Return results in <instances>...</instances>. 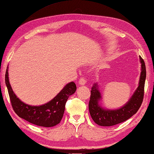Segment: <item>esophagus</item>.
I'll use <instances>...</instances> for the list:
<instances>
[{
  "label": "esophagus",
  "instance_id": "1",
  "mask_svg": "<svg viewBox=\"0 0 154 154\" xmlns=\"http://www.w3.org/2000/svg\"><path fill=\"white\" fill-rule=\"evenodd\" d=\"M86 82H87L86 80L84 79H80L79 82V84L80 85H85V84H86Z\"/></svg>",
  "mask_w": 154,
  "mask_h": 154
}]
</instances>
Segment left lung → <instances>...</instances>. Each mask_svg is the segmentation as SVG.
Returning a JSON list of instances; mask_svg holds the SVG:
<instances>
[{"label":"left lung","instance_id":"1","mask_svg":"<svg viewBox=\"0 0 154 154\" xmlns=\"http://www.w3.org/2000/svg\"><path fill=\"white\" fill-rule=\"evenodd\" d=\"M140 74L137 89L126 104L117 109H108L102 106V96L99 85L95 83L91 91L89 110L91 118L95 123L101 126H112L128 120L137 113L143 102L146 79V67L143 59L139 57Z\"/></svg>","mask_w":154,"mask_h":154}]
</instances>
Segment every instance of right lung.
Instances as JSON below:
<instances>
[{
    "mask_svg": "<svg viewBox=\"0 0 154 154\" xmlns=\"http://www.w3.org/2000/svg\"><path fill=\"white\" fill-rule=\"evenodd\" d=\"M8 69L9 67L7 66L5 84L15 112L20 118L39 126L50 128L59 124L63 116L65 103L68 97L74 94L76 90L75 83H68L53 99L46 104L32 106L22 102L15 94L9 82Z\"/></svg>",
    "mask_w": 154,
    "mask_h": 154,
    "instance_id": "add662e5",
    "label": "right lung"
}]
</instances>
